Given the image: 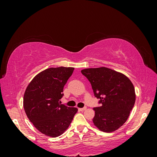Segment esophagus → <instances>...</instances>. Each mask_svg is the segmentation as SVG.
I'll return each instance as SVG.
<instances>
[{"label":"esophagus","instance_id":"1","mask_svg":"<svg viewBox=\"0 0 157 157\" xmlns=\"http://www.w3.org/2000/svg\"><path fill=\"white\" fill-rule=\"evenodd\" d=\"M78 109H79V111H84L86 110V107H84V108H79Z\"/></svg>","mask_w":157,"mask_h":157}]
</instances>
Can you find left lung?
<instances>
[{
	"label": "left lung",
	"instance_id": "left-lung-1",
	"mask_svg": "<svg viewBox=\"0 0 157 157\" xmlns=\"http://www.w3.org/2000/svg\"><path fill=\"white\" fill-rule=\"evenodd\" d=\"M92 85L100 107H95L93 122L99 130L112 132L124 124L134 105L136 93L126 75L107 67L81 71Z\"/></svg>",
	"mask_w": 157,
	"mask_h": 157
}]
</instances>
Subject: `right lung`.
Instances as JSON below:
<instances>
[{
  "label": "right lung",
  "instance_id": "right-lung-1",
  "mask_svg": "<svg viewBox=\"0 0 157 157\" xmlns=\"http://www.w3.org/2000/svg\"><path fill=\"white\" fill-rule=\"evenodd\" d=\"M74 67H51L33 78L23 96V108L29 121L42 134L51 137L67 129L77 108L61 104L63 87Z\"/></svg>",
  "mask_w": 157,
  "mask_h": 157
}]
</instances>
